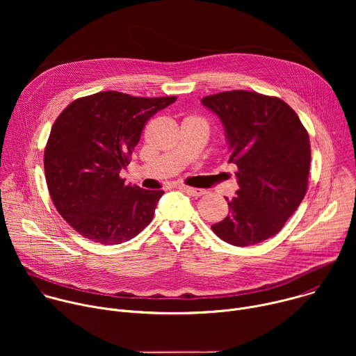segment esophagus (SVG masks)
<instances>
[{"instance_id": "esophagus-1", "label": "esophagus", "mask_w": 356, "mask_h": 356, "mask_svg": "<svg viewBox=\"0 0 356 356\" xmlns=\"http://www.w3.org/2000/svg\"><path fill=\"white\" fill-rule=\"evenodd\" d=\"M179 188H181L183 191H186L187 194H190L193 197H200V195H204L207 193L206 190H202V188H194V187H188V186H184V184L179 186Z\"/></svg>"}]
</instances>
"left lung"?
Here are the masks:
<instances>
[{"instance_id":"8db88e82","label":"left lung","mask_w":356,"mask_h":356,"mask_svg":"<svg viewBox=\"0 0 356 356\" xmlns=\"http://www.w3.org/2000/svg\"><path fill=\"white\" fill-rule=\"evenodd\" d=\"M201 104L222 122L238 166L236 195L229 214L211 229L235 246H249L276 235L307 191L312 149L306 128L283 99L255 91H224Z\"/></svg>"}]
</instances>
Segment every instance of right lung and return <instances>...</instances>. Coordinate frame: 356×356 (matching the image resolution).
<instances>
[{
    "label": "right lung",
    "instance_id": "add662e5",
    "mask_svg": "<svg viewBox=\"0 0 356 356\" xmlns=\"http://www.w3.org/2000/svg\"><path fill=\"white\" fill-rule=\"evenodd\" d=\"M176 97L145 98L101 91L69 104L44 149V176L59 214L84 238L117 245L154 218L162 190H143L120 177L143 125Z\"/></svg>",
    "mask_w": 356,
    "mask_h": 356
}]
</instances>
